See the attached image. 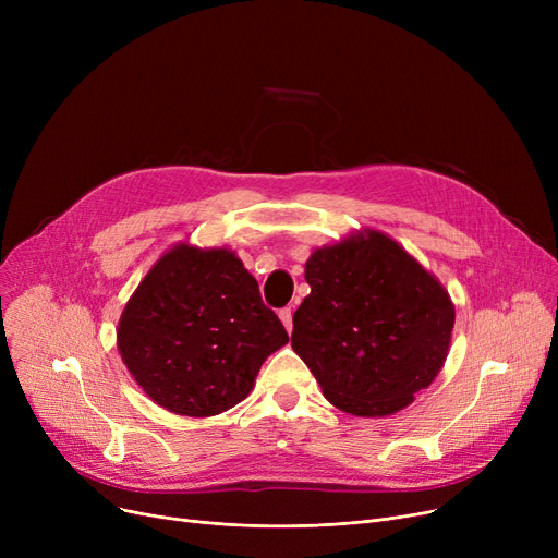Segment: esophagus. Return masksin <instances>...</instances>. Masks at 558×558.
Listing matches in <instances>:
<instances>
[{
	"mask_svg": "<svg viewBox=\"0 0 558 558\" xmlns=\"http://www.w3.org/2000/svg\"><path fill=\"white\" fill-rule=\"evenodd\" d=\"M278 316H280V320H282V326L287 328V332H291V328H294V312H291V307H282L280 312H278Z\"/></svg>",
	"mask_w": 558,
	"mask_h": 558,
	"instance_id": "esophagus-1",
	"label": "esophagus"
}]
</instances>
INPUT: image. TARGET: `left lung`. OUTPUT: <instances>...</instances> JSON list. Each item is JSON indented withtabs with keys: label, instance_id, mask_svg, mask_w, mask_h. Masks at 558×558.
Instances as JSON below:
<instances>
[{
	"label": "left lung",
	"instance_id": "8db88e82",
	"mask_svg": "<svg viewBox=\"0 0 558 558\" xmlns=\"http://www.w3.org/2000/svg\"><path fill=\"white\" fill-rule=\"evenodd\" d=\"M310 296L291 348L324 396L353 416H389L429 387L454 328L448 291L387 234L368 230L312 253Z\"/></svg>",
	"mask_w": 558,
	"mask_h": 558
}]
</instances>
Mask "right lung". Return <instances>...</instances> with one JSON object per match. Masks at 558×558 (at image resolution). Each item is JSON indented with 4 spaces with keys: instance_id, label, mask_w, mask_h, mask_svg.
Masks as SVG:
<instances>
[{
    "instance_id": "right-lung-1",
    "label": "right lung",
    "mask_w": 558,
    "mask_h": 558,
    "mask_svg": "<svg viewBox=\"0 0 558 558\" xmlns=\"http://www.w3.org/2000/svg\"><path fill=\"white\" fill-rule=\"evenodd\" d=\"M287 341L238 255L187 244L154 264L117 330V348L144 393L196 418L242 402L264 360Z\"/></svg>"
}]
</instances>
